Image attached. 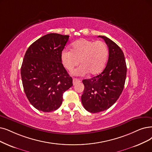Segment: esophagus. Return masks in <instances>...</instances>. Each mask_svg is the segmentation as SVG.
<instances>
[{
	"label": "esophagus",
	"mask_w": 152,
	"mask_h": 152,
	"mask_svg": "<svg viewBox=\"0 0 152 152\" xmlns=\"http://www.w3.org/2000/svg\"><path fill=\"white\" fill-rule=\"evenodd\" d=\"M80 82V80H78L77 79H74V80H73V84H74V86H75L76 84Z\"/></svg>",
	"instance_id": "34e87169"
}]
</instances>
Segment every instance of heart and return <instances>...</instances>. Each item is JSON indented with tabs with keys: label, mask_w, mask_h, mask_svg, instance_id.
Segmentation results:
<instances>
[{
	"label": "heart",
	"mask_w": 152,
	"mask_h": 152,
	"mask_svg": "<svg viewBox=\"0 0 152 152\" xmlns=\"http://www.w3.org/2000/svg\"><path fill=\"white\" fill-rule=\"evenodd\" d=\"M108 53L105 42L82 39L73 43L72 50L64 49L61 53V60L64 66L70 72L79 62L82 64L74 72L75 75L83 76L88 72L95 75L104 69Z\"/></svg>",
	"instance_id": "1"
}]
</instances>
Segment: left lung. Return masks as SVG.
<instances>
[{"label":"left lung","instance_id":"1","mask_svg":"<svg viewBox=\"0 0 152 152\" xmlns=\"http://www.w3.org/2000/svg\"><path fill=\"white\" fill-rule=\"evenodd\" d=\"M107 44L109 56L100 74L82 82L85 86L81 100L83 107L91 113L107 110L119 98L124 88L126 65L124 52L118 45L105 36L99 35Z\"/></svg>","mask_w":152,"mask_h":152}]
</instances>
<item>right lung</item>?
<instances>
[{
	"label": "right lung",
	"mask_w": 152,
	"mask_h": 152,
	"mask_svg": "<svg viewBox=\"0 0 152 152\" xmlns=\"http://www.w3.org/2000/svg\"><path fill=\"white\" fill-rule=\"evenodd\" d=\"M69 38L47 34L30 45L24 56L21 66L23 90L30 104L39 110H56L62 104L63 94L73 86L61 60Z\"/></svg>",
	"instance_id": "right-lung-1"
}]
</instances>
